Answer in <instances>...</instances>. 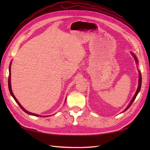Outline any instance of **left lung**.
<instances>
[{
    "mask_svg": "<svg viewBox=\"0 0 150 150\" xmlns=\"http://www.w3.org/2000/svg\"><path fill=\"white\" fill-rule=\"evenodd\" d=\"M132 53V56L133 57V58H134V59H135V62H136V63L137 64H138V59H137V57L135 55V54L133 53ZM139 86H138V88H137V91H136V92H135V94L134 95V96H133V98H132V100H131V102H130L129 103V105L128 106V107H127L125 110H124L122 112H124V111H126L128 109V108L131 106V105L132 104V103H133V101H134V100L135 99V98H136V97H137V95H138V93H139V92L140 91V90H141V84H142V75H141V71H139Z\"/></svg>",
    "mask_w": 150,
    "mask_h": 150,
    "instance_id": "8db88e82",
    "label": "left lung"
}]
</instances>
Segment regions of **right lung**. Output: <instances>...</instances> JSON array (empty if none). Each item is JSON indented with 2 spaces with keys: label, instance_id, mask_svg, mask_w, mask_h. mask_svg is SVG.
I'll use <instances>...</instances> for the list:
<instances>
[{
  "label": "right lung",
  "instance_id": "1",
  "mask_svg": "<svg viewBox=\"0 0 150 150\" xmlns=\"http://www.w3.org/2000/svg\"><path fill=\"white\" fill-rule=\"evenodd\" d=\"M11 62H10V64H9V77H8V88H9V92H10L11 96H12L13 97L15 100L16 101V103H17L18 104V106L21 107V109H22V110H23V111H24V112H26V113L29 114V115H34V116H36V117H41L42 115H37V114H35V113H31V112H30V111H27L26 110H25L24 108L21 106V104L20 103H19V102L17 100V98H15V95H13V93L12 90H11ZM42 117H45V116H42ZM46 117H47V116H46Z\"/></svg>",
  "mask_w": 150,
  "mask_h": 150
}]
</instances>
